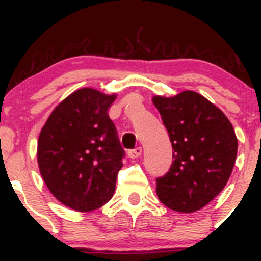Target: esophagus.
I'll use <instances>...</instances> for the list:
<instances>
[{"instance_id": "1", "label": "esophagus", "mask_w": 261, "mask_h": 261, "mask_svg": "<svg viewBox=\"0 0 261 261\" xmlns=\"http://www.w3.org/2000/svg\"><path fill=\"white\" fill-rule=\"evenodd\" d=\"M141 154H142V148H141V147H136L135 149H131V151H128V157L133 158V160H136V158H139Z\"/></svg>"}]
</instances>
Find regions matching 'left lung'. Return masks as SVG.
I'll return each mask as SVG.
<instances>
[{
	"label": "left lung",
	"mask_w": 261,
	"mask_h": 261,
	"mask_svg": "<svg viewBox=\"0 0 261 261\" xmlns=\"http://www.w3.org/2000/svg\"><path fill=\"white\" fill-rule=\"evenodd\" d=\"M152 101L174 149L169 172L157 179L158 199L173 211H199L232 174L238 151L234 128L220 108L194 91L153 95Z\"/></svg>",
	"instance_id": "8db88e82"
}]
</instances>
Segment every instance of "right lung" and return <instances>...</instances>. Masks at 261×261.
I'll return each mask as SVG.
<instances>
[{"label":"right lung","mask_w":261,"mask_h":261,"mask_svg":"<svg viewBox=\"0 0 261 261\" xmlns=\"http://www.w3.org/2000/svg\"><path fill=\"white\" fill-rule=\"evenodd\" d=\"M116 93L81 88L60 101L41 127L37 160L41 178L62 205L79 212L112 199L121 148L108 109Z\"/></svg>","instance_id":"obj_1"}]
</instances>
